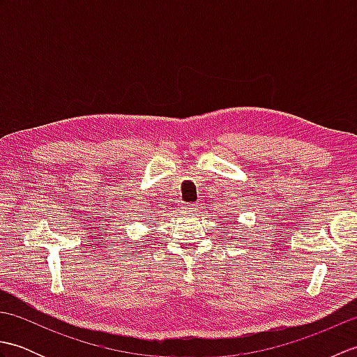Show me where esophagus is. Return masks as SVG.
I'll list each match as a JSON object with an SVG mask.
<instances>
[{"label": "esophagus", "instance_id": "obj_1", "mask_svg": "<svg viewBox=\"0 0 357 357\" xmlns=\"http://www.w3.org/2000/svg\"><path fill=\"white\" fill-rule=\"evenodd\" d=\"M183 208H184L185 211H190V210H193V208H195V204H184Z\"/></svg>", "mask_w": 357, "mask_h": 357}]
</instances>
